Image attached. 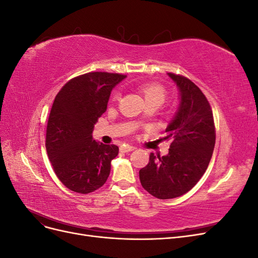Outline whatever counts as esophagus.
Segmentation results:
<instances>
[{"instance_id": "obj_1", "label": "esophagus", "mask_w": 258, "mask_h": 258, "mask_svg": "<svg viewBox=\"0 0 258 258\" xmlns=\"http://www.w3.org/2000/svg\"><path fill=\"white\" fill-rule=\"evenodd\" d=\"M119 150H120V152H122V153H128V152H131V151H134L135 150V147L134 146H120L119 147Z\"/></svg>"}]
</instances>
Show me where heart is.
Returning <instances> with one entry per match:
<instances>
[{
  "label": "heart",
  "mask_w": 258,
  "mask_h": 258,
  "mask_svg": "<svg viewBox=\"0 0 258 258\" xmlns=\"http://www.w3.org/2000/svg\"><path fill=\"white\" fill-rule=\"evenodd\" d=\"M139 91L142 93L146 103L154 102L156 104H162L167 98V90L158 83H144L139 86Z\"/></svg>",
  "instance_id": "obj_1"
}]
</instances>
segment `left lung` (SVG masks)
<instances>
[{"mask_svg":"<svg viewBox=\"0 0 258 258\" xmlns=\"http://www.w3.org/2000/svg\"><path fill=\"white\" fill-rule=\"evenodd\" d=\"M178 87L181 102L166 129L167 156L150 155L140 170L143 188L158 199H172L189 191L205 174L215 145V124L207 97L187 77L168 73Z\"/></svg>","mask_w":258,"mask_h":258,"instance_id":"obj_1","label":"left lung"}]
</instances>
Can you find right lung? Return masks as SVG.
Returning a JSON list of instances; mask_svg holds the SVG:
<instances>
[{"mask_svg":"<svg viewBox=\"0 0 258 258\" xmlns=\"http://www.w3.org/2000/svg\"><path fill=\"white\" fill-rule=\"evenodd\" d=\"M126 75L90 72L60 89L46 128V151L57 177L70 190L89 194L104 185L118 146L92 140L95 123L107 107L114 86Z\"/></svg>","mask_w":258,"mask_h":258,"instance_id":"1","label":"right lung"}]
</instances>
